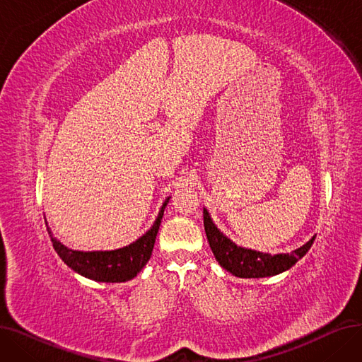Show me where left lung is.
<instances>
[{"label":"left lung","instance_id":"obj_1","mask_svg":"<svg viewBox=\"0 0 362 362\" xmlns=\"http://www.w3.org/2000/svg\"><path fill=\"white\" fill-rule=\"evenodd\" d=\"M204 227L210 248L218 264L224 270L242 279L272 277L289 270L310 251L315 239V236H313L307 243H303L300 248L291 254L272 255L236 245L214 224L206 208H204Z\"/></svg>","mask_w":362,"mask_h":362}]
</instances>
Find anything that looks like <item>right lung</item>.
I'll return each mask as SVG.
<instances>
[{"instance_id":"obj_1","label":"right lung","mask_w":362,"mask_h":362,"mask_svg":"<svg viewBox=\"0 0 362 362\" xmlns=\"http://www.w3.org/2000/svg\"><path fill=\"white\" fill-rule=\"evenodd\" d=\"M171 197L163 202L156 221L149 229L123 248L111 251H78L70 250L60 240L52 236V232L47 223V230L51 238L55 252L64 261L66 265L86 279L103 281V283H122L136 277V274L145 267L154 250L156 238L160 229L161 218L164 216V208L167 206Z\"/></svg>"}]
</instances>
